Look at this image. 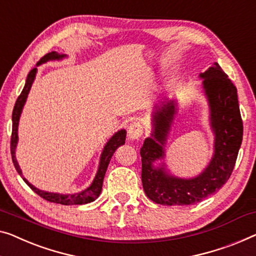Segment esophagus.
<instances>
[{
	"instance_id": "1",
	"label": "esophagus",
	"mask_w": 256,
	"mask_h": 256,
	"mask_svg": "<svg viewBox=\"0 0 256 256\" xmlns=\"http://www.w3.org/2000/svg\"><path fill=\"white\" fill-rule=\"evenodd\" d=\"M144 133V128L142 125L138 122H133V123L130 124V126L128 128V136L131 140H136L139 139Z\"/></svg>"
}]
</instances>
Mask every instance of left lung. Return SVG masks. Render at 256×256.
Masks as SVG:
<instances>
[{
    "label": "left lung",
    "instance_id": "obj_1",
    "mask_svg": "<svg viewBox=\"0 0 256 256\" xmlns=\"http://www.w3.org/2000/svg\"><path fill=\"white\" fill-rule=\"evenodd\" d=\"M202 90L209 106L214 154L209 164L193 178L176 177L166 169V144L177 114V100H166L152 112V133L140 150L141 180L146 196L163 206H188L218 190L230 178L242 141L237 88L218 63L200 74ZM156 160H162L158 166Z\"/></svg>",
    "mask_w": 256,
    "mask_h": 256
}]
</instances>
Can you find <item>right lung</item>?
<instances>
[{
  "instance_id": "1",
  "label": "right lung",
  "mask_w": 256,
  "mask_h": 256,
  "mask_svg": "<svg viewBox=\"0 0 256 256\" xmlns=\"http://www.w3.org/2000/svg\"><path fill=\"white\" fill-rule=\"evenodd\" d=\"M68 57L66 54H58L56 52H48L47 55H44L42 58H41L39 62L36 63V66H41V64L47 63L49 60H60L63 58ZM38 68H34L30 71V74H28V78H26V82L24 88H22L20 95H19L16 104H14V112H12V134H11V144H10V150H11V156H12V162L14 166L16 168L17 172L20 174V177L24 179V182L28 184L30 188H32L34 192H36L38 196H40L41 198H44V200H47L49 202H54V204H60L64 206H68V204H90V202L94 201L95 199H98V196H100L101 190H102V184H104V178L106 171V168H108V164L112 160L114 152L117 150L118 147L122 146V144H125V138H126V131L124 128L117 131L115 134H114L112 138L108 140V142L104 144V150L101 152L100 156V162H98V168L96 171V174L92 182V184L88 186V188H85L82 192L79 193H74V194H60V193H52V192H47V190H42L36 188V186H33L30 182L28 180V179L24 178L22 176V172L20 170V166H19L17 158H16V148H17V144H18V125H19V120H20V115L22 112V108H24L26 98H28V95L30 93V87H32V84L36 79Z\"/></svg>"
}]
</instances>
